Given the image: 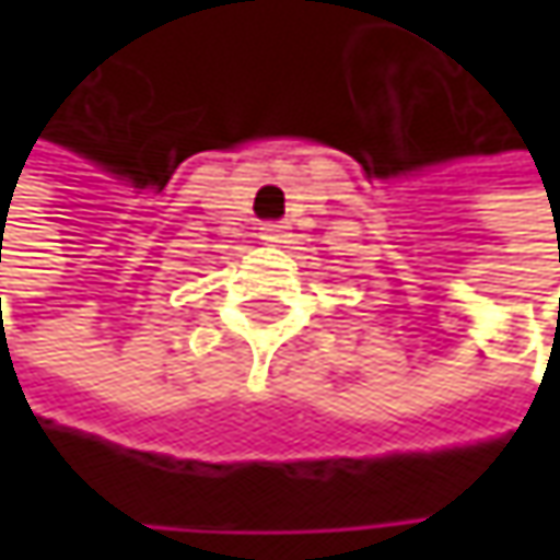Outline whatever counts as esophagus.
I'll use <instances>...</instances> for the list:
<instances>
[{
  "label": "esophagus",
  "instance_id": "1",
  "mask_svg": "<svg viewBox=\"0 0 560 560\" xmlns=\"http://www.w3.org/2000/svg\"><path fill=\"white\" fill-rule=\"evenodd\" d=\"M287 230H290L287 224H261V240H265V243H270V246H277V243H287V236H290Z\"/></svg>",
  "mask_w": 560,
  "mask_h": 560
}]
</instances>
